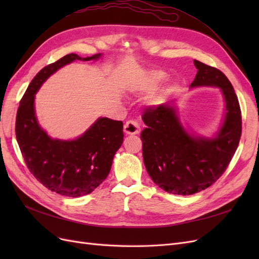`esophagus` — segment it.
<instances>
[{
    "mask_svg": "<svg viewBox=\"0 0 259 259\" xmlns=\"http://www.w3.org/2000/svg\"><path fill=\"white\" fill-rule=\"evenodd\" d=\"M124 132L125 134L127 135H136L140 133V127L139 124L135 121H127L124 124Z\"/></svg>",
    "mask_w": 259,
    "mask_h": 259,
    "instance_id": "34e87169",
    "label": "esophagus"
}]
</instances>
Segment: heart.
<instances>
[{
	"label": "heart",
	"mask_w": 259,
	"mask_h": 259,
	"mask_svg": "<svg viewBox=\"0 0 259 259\" xmlns=\"http://www.w3.org/2000/svg\"><path fill=\"white\" fill-rule=\"evenodd\" d=\"M164 72H162V71H158V70H152V71H149L148 73H147V80H148V82H150V83H156V82H159V81H161L163 77H164Z\"/></svg>",
	"instance_id": "b5f03b06"
}]
</instances>
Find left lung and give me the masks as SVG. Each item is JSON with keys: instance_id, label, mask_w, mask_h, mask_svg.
Returning <instances> with one entry per match:
<instances>
[{"instance_id": "1", "label": "left lung", "mask_w": 259, "mask_h": 259, "mask_svg": "<svg viewBox=\"0 0 259 259\" xmlns=\"http://www.w3.org/2000/svg\"><path fill=\"white\" fill-rule=\"evenodd\" d=\"M198 69L190 88H218L225 100L222 125L213 137L186 130L174 103L149 107L143 114V156L153 183L168 193L189 195L213 185L236 152L242 132L238 97L227 76L193 60Z\"/></svg>"}]
</instances>
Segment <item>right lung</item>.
Returning <instances> with one entry per match:
<instances>
[{
	"instance_id": "right-lung-1",
	"label": "right lung",
	"mask_w": 259,
	"mask_h": 259,
	"mask_svg": "<svg viewBox=\"0 0 259 259\" xmlns=\"http://www.w3.org/2000/svg\"><path fill=\"white\" fill-rule=\"evenodd\" d=\"M101 54L82 58L68 54L44 67L20 100L16 138L29 170L48 189L66 197H83L94 191L110 173L113 156L123 144V123L99 117L74 139L52 138L37 122L35 94L49 77L74 60H97Z\"/></svg>"
}]
</instances>
